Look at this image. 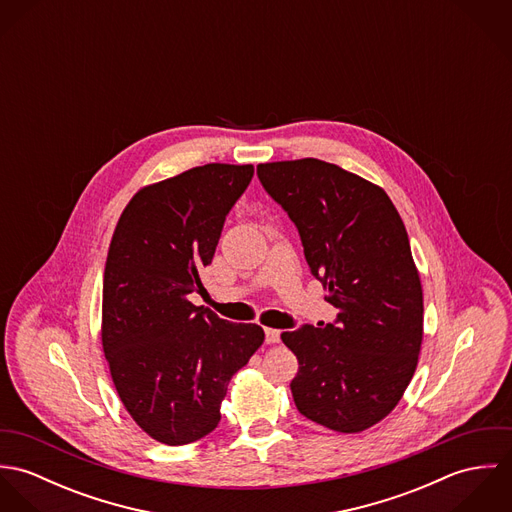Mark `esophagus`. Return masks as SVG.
Masks as SVG:
<instances>
[{
  "label": "esophagus",
  "instance_id": "obj_1",
  "mask_svg": "<svg viewBox=\"0 0 512 512\" xmlns=\"http://www.w3.org/2000/svg\"><path fill=\"white\" fill-rule=\"evenodd\" d=\"M264 333H266V343H268V345H276V343H280V331H278V329L266 327V329H264Z\"/></svg>",
  "mask_w": 512,
  "mask_h": 512
}]
</instances>
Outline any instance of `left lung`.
Listing matches in <instances>:
<instances>
[{"mask_svg":"<svg viewBox=\"0 0 512 512\" xmlns=\"http://www.w3.org/2000/svg\"><path fill=\"white\" fill-rule=\"evenodd\" d=\"M295 222L311 274L339 309L325 327L282 333L297 357L293 402L307 420L359 434L402 400L424 339V293L406 226L382 187L315 157L260 163Z\"/></svg>","mask_w":512,"mask_h":512,"instance_id":"left-lung-1","label":"left lung"}]
</instances>
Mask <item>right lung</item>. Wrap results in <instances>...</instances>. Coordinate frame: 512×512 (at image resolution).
Segmentation results:
<instances>
[{
	"mask_svg": "<svg viewBox=\"0 0 512 512\" xmlns=\"http://www.w3.org/2000/svg\"><path fill=\"white\" fill-rule=\"evenodd\" d=\"M252 175V165L207 163L146 185L112 234L102 349L124 408L159 443L211 434L232 374L264 343L260 325L224 321L189 301L205 290L203 270Z\"/></svg>",
	"mask_w": 512,
	"mask_h": 512,
	"instance_id": "1",
	"label": "right lung"
}]
</instances>
